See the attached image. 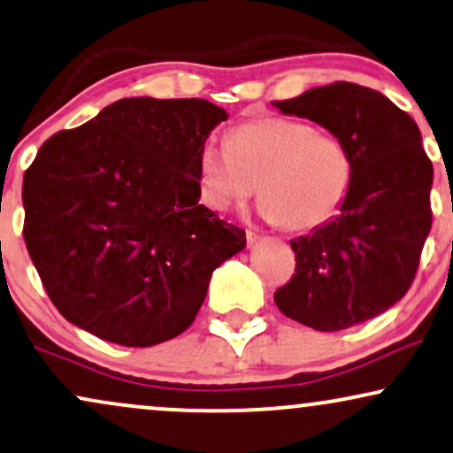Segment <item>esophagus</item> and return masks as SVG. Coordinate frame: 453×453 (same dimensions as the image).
<instances>
[{
  "label": "esophagus",
  "instance_id": "obj_1",
  "mask_svg": "<svg viewBox=\"0 0 453 453\" xmlns=\"http://www.w3.org/2000/svg\"><path fill=\"white\" fill-rule=\"evenodd\" d=\"M257 240H259V234L253 230H246V242H249V246H253Z\"/></svg>",
  "mask_w": 453,
  "mask_h": 453
}]
</instances>
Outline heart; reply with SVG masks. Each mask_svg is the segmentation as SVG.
Segmentation results:
<instances>
[{"instance_id":"1","label":"heart","mask_w":453,"mask_h":453,"mask_svg":"<svg viewBox=\"0 0 453 453\" xmlns=\"http://www.w3.org/2000/svg\"><path fill=\"white\" fill-rule=\"evenodd\" d=\"M203 200L213 211L263 194V215L290 230H311L345 203L353 158L339 135L296 119L244 123L230 142L207 137L198 154Z\"/></svg>"}]
</instances>
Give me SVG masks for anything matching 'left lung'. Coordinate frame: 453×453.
Segmentation results:
<instances>
[{
    "label": "left lung",
    "mask_w": 453,
    "mask_h": 453,
    "mask_svg": "<svg viewBox=\"0 0 453 453\" xmlns=\"http://www.w3.org/2000/svg\"><path fill=\"white\" fill-rule=\"evenodd\" d=\"M272 104L339 135L353 158L341 215L290 240L295 273L273 301L313 330L351 328L414 282L433 226V163L414 119L376 89L336 81Z\"/></svg>",
    "instance_id": "1"
}]
</instances>
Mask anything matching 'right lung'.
I'll use <instances>...</instances> for the list:
<instances>
[{
    "label": "right lung",
    "instance_id": "right-lung-1",
    "mask_svg": "<svg viewBox=\"0 0 453 453\" xmlns=\"http://www.w3.org/2000/svg\"><path fill=\"white\" fill-rule=\"evenodd\" d=\"M223 108L125 98L45 140L22 180V236L68 322L125 347L175 339L242 227L198 203V154Z\"/></svg>",
    "mask_w": 453,
    "mask_h": 453
}]
</instances>
